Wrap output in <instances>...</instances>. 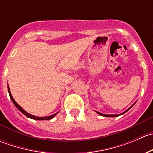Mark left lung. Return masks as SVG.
<instances>
[{
    "label": "left lung",
    "instance_id": "1",
    "mask_svg": "<svg viewBox=\"0 0 153 153\" xmlns=\"http://www.w3.org/2000/svg\"><path fill=\"white\" fill-rule=\"evenodd\" d=\"M133 104V105H134ZM133 105H132L130 106V107L129 108H128L127 109H126V111H124V112H122V113H121V114H118V115H106V114H103V113H101V112H97V111H95V112H97V113L98 114H99V115H102V116H104V117H118V116H119V115H123V114H124L125 112H127L128 110H129V109H131V108L132 107V106H133Z\"/></svg>",
    "mask_w": 153,
    "mask_h": 153
}]
</instances>
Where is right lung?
<instances>
[{"label": "right lung", "instance_id": "add662e5", "mask_svg": "<svg viewBox=\"0 0 153 153\" xmlns=\"http://www.w3.org/2000/svg\"><path fill=\"white\" fill-rule=\"evenodd\" d=\"M7 88H8L9 95H10V97L11 100H12V103H13V104H15V106H16V107L18 108V109H19V110L21 111V112H22V113L24 114V115H26V116L28 117V118H32V119H34V120H39V121H42V120H50V119H52V118H53L54 117H55V115H56L58 113V112H56V113L53 114V115H49V116H46V117H38V116H35V115H31V114H29L27 112H26V111L24 110V109H23V108L21 107V106H20L19 104H17V102L15 101V99H14L13 97H12V94H11L10 89V86H9V85H7Z\"/></svg>", "mask_w": 153, "mask_h": 153}]
</instances>
